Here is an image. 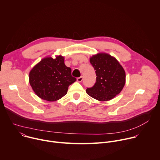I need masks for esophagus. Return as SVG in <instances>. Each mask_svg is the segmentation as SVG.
<instances>
[{"label": "esophagus", "mask_w": 160, "mask_h": 160, "mask_svg": "<svg viewBox=\"0 0 160 160\" xmlns=\"http://www.w3.org/2000/svg\"><path fill=\"white\" fill-rule=\"evenodd\" d=\"M77 81L78 82H81L82 80H83V77H78V78H77Z\"/></svg>", "instance_id": "1"}]
</instances>
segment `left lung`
<instances>
[{
	"label": "left lung",
	"instance_id": "obj_1",
	"mask_svg": "<svg viewBox=\"0 0 160 160\" xmlns=\"http://www.w3.org/2000/svg\"><path fill=\"white\" fill-rule=\"evenodd\" d=\"M96 74V82L87 88L88 95L101 101L112 99L118 95L125 83V72L118 61L106 53H99L90 59Z\"/></svg>",
	"mask_w": 160,
	"mask_h": 160
}]
</instances>
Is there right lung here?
<instances>
[{
    "mask_svg": "<svg viewBox=\"0 0 160 160\" xmlns=\"http://www.w3.org/2000/svg\"><path fill=\"white\" fill-rule=\"evenodd\" d=\"M77 80L72 70L64 62V58H45L30 72L29 81L35 93L41 99L55 101L67 94L68 87Z\"/></svg>",
    "mask_w": 160,
    "mask_h": 160,
    "instance_id": "right-lung-1",
    "label": "right lung"
}]
</instances>
